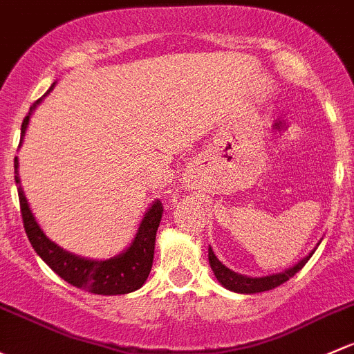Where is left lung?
Returning <instances> with one entry per match:
<instances>
[{
    "label": "left lung",
    "mask_w": 354,
    "mask_h": 354,
    "mask_svg": "<svg viewBox=\"0 0 354 354\" xmlns=\"http://www.w3.org/2000/svg\"><path fill=\"white\" fill-rule=\"evenodd\" d=\"M314 254V251L304 258L299 265H295L290 270L283 271V273L278 274H271V277H263V278H249V277H243V274H237L234 271H230L229 268H225L221 261L217 259V256L214 254L212 248H208V261H210L212 271L215 273L217 280L221 281L225 288L232 290V292L237 293H259V292H266V290L277 288L285 281H288L290 278L295 277L300 270L305 266V263L310 259V256Z\"/></svg>",
    "instance_id": "obj_1"
}]
</instances>
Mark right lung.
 <instances>
[{
  "label": "right lung",
  "instance_id": "add662e5",
  "mask_svg": "<svg viewBox=\"0 0 354 354\" xmlns=\"http://www.w3.org/2000/svg\"><path fill=\"white\" fill-rule=\"evenodd\" d=\"M40 100H37L30 106V113H32V110L35 109ZM30 113L24 118V124H21V139H24L25 129L28 125ZM17 167L18 159L15 158V173H17L15 181L20 183ZM18 198H20L21 218H24V227L30 244L35 249L37 254L62 280H66L73 286H77V288L96 293V295H124V293H130L133 290L140 288L144 281L147 280L152 268V259H154L156 232H158L159 222H161L162 217V203L159 200L154 202V205L147 210L146 217H144L142 224L139 227V232H137L136 239H133L132 245L127 251L122 252L117 258L106 259V261H91V259L77 258L71 252L62 251L57 244L47 239V236L37 224L32 212H30L25 193L20 187H18Z\"/></svg>",
  "mask_w": 354,
  "mask_h": 354
}]
</instances>
